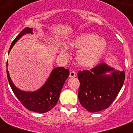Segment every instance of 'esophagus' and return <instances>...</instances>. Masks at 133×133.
<instances>
[{
  "label": "esophagus",
  "instance_id": "34e87169",
  "mask_svg": "<svg viewBox=\"0 0 133 133\" xmlns=\"http://www.w3.org/2000/svg\"><path fill=\"white\" fill-rule=\"evenodd\" d=\"M76 77V73L74 71H70V77Z\"/></svg>",
  "mask_w": 133,
  "mask_h": 133
}]
</instances>
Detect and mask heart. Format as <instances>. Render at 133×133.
I'll return each instance as SVG.
<instances>
[{
	"mask_svg": "<svg viewBox=\"0 0 133 133\" xmlns=\"http://www.w3.org/2000/svg\"><path fill=\"white\" fill-rule=\"evenodd\" d=\"M70 48L79 50L77 54V61L83 67H92L103 56L106 50V41L91 33H84L75 36L68 44ZM66 54V51L61 50Z\"/></svg>",
	"mask_w": 133,
	"mask_h": 133,
	"instance_id": "1",
	"label": "heart"
}]
</instances>
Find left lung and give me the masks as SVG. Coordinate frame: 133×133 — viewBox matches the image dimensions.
Masks as SVG:
<instances>
[{
  "label": "left lung",
  "mask_w": 133,
  "mask_h": 133,
  "mask_svg": "<svg viewBox=\"0 0 133 133\" xmlns=\"http://www.w3.org/2000/svg\"><path fill=\"white\" fill-rule=\"evenodd\" d=\"M111 71L110 75L105 72ZM80 82L78 97L81 105L90 112H99L109 107L121 90L124 79V72L101 63L90 70L79 71Z\"/></svg>",
  "instance_id": "1"
}]
</instances>
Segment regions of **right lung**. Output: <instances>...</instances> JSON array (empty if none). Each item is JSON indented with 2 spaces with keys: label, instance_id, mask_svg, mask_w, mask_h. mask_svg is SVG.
<instances>
[{
  "label": "right lung",
  "instance_id": "1",
  "mask_svg": "<svg viewBox=\"0 0 133 133\" xmlns=\"http://www.w3.org/2000/svg\"><path fill=\"white\" fill-rule=\"evenodd\" d=\"M29 33L32 34V29L26 28L22 30L11 43L9 52L15 44V43L22 36ZM7 63H8L7 62V67L8 65ZM69 75L70 72L68 69L61 67L54 68L41 88L36 92H28L21 90L14 85L7 68L8 81L16 97L27 109L39 113H44L50 111L56 105L59 99L61 91Z\"/></svg>",
  "mask_w": 133,
  "mask_h": 133
}]
</instances>
